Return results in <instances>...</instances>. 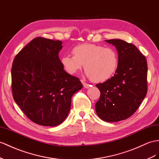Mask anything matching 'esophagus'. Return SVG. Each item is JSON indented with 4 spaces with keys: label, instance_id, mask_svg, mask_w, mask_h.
<instances>
[{
    "label": "esophagus",
    "instance_id": "1",
    "mask_svg": "<svg viewBox=\"0 0 159 159\" xmlns=\"http://www.w3.org/2000/svg\"><path fill=\"white\" fill-rule=\"evenodd\" d=\"M81 82H82V83H83V87H84V88L88 89L89 87H91V85H90V84H88V83H85V82H84V80H81Z\"/></svg>",
    "mask_w": 159,
    "mask_h": 159
}]
</instances>
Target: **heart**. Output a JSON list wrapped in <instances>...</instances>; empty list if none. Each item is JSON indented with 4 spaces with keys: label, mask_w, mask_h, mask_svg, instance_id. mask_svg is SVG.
Wrapping results in <instances>:
<instances>
[{
    "label": "heart",
    "mask_w": 159,
    "mask_h": 159,
    "mask_svg": "<svg viewBox=\"0 0 159 159\" xmlns=\"http://www.w3.org/2000/svg\"><path fill=\"white\" fill-rule=\"evenodd\" d=\"M71 54L61 58L64 70L75 75L83 66L86 74L97 83L104 82L115 74L119 64L118 54L114 48L94 43H80L73 47Z\"/></svg>",
    "instance_id": "1"
}]
</instances>
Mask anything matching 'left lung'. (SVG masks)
I'll use <instances>...</instances> for the list:
<instances>
[{
    "label": "left lung",
    "instance_id": "left-lung-1",
    "mask_svg": "<svg viewBox=\"0 0 159 159\" xmlns=\"http://www.w3.org/2000/svg\"><path fill=\"white\" fill-rule=\"evenodd\" d=\"M115 46L119 64L114 76L96 84L101 95L95 104L97 114L105 121L128 119L139 107L148 90L147 62L134 44L124 40H105Z\"/></svg>",
    "mask_w": 159,
    "mask_h": 159
}]
</instances>
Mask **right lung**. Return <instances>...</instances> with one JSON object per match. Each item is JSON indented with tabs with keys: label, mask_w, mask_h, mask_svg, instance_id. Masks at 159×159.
<instances>
[{
	"label": "right lung",
	"mask_w": 159,
	"mask_h": 159,
	"mask_svg": "<svg viewBox=\"0 0 159 159\" xmlns=\"http://www.w3.org/2000/svg\"><path fill=\"white\" fill-rule=\"evenodd\" d=\"M62 42L38 37L15 56L11 68L15 101L34 123L56 126L70 111L71 99L83 88L64 68L58 53Z\"/></svg>",
	"instance_id": "1"
}]
</instances>
